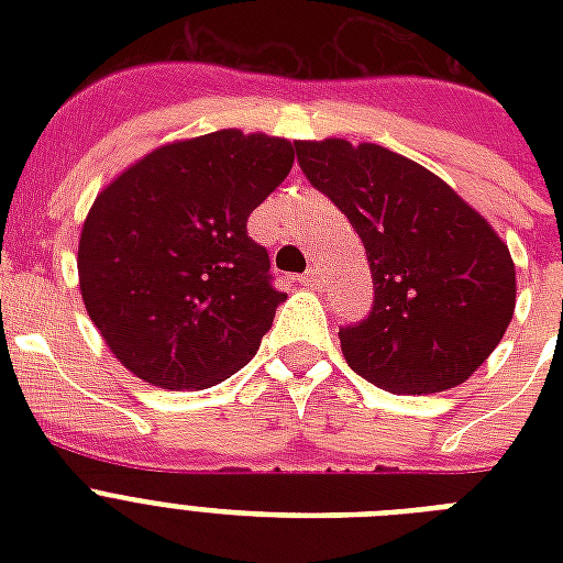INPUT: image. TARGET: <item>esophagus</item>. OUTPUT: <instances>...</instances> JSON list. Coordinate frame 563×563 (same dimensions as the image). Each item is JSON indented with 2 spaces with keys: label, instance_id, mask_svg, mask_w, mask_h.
I'll return each mask as SVG.
<instances>
[{
  "label": "esophagus",
  "instance_id": "34e87169",
  "mask_svg": "<svg viewBox=\"0 0 563 563\" xmlns=\"http://www.w3.org/2000/svg\"><path fill=\"white\" fill-rule=\"evenodd\" d=\"M298 283H303V286H318V283H321V277H318V268H309L307 274H300Z\"/></svg>",
  "mask_w": 563,
  "mask_h": 563
}]
</instances>
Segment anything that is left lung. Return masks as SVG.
<instances>
[{"mask_svg": "<svg viewBox=\"0 0 563 563\" xmlns=\"http://www.w3.org/2000/svg\"><path fill=\"white\" fill-rule=\"evenodd\" d=\"M309 184L360 233L374 309L339 330L347 365L391 394H435L471 379L506 335L515 260L446 180L376 143L298 140Z\"/></svg>", "mask_w": 563, "mask_h": 563, "instance_id": "8db88e82", "label": "left lung"}]
</instances>
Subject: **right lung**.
Wrapping results in <instances>:
<instances>
[{
	"instance_id": "add662e5",
	"label": "right lung",
	"mask_w": 563,
	"mask_h": 563,
	"mask_svg": "<svg viewBox=\"0 0 563 563\" xmlns=\"http://www.w3.org/2000/svg\"><path fill=\"white\" fill-rule=\"evenodd\" d=\"M291 163L286 136L221 128L157 145L96 195L78 239L84 309L143 383L201 391L251 362L286 295L247 216Z\"/></svg>"
}]
</instances>
